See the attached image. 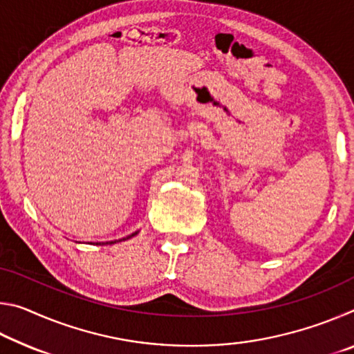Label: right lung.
Masks as SVG:
<instances>
[{
  "label": "right lung",
  "mask_w": 354,
  "mask_h": 354,
  "mask_svg": "<svg viewBox=\"0 0 354 354\" xmlns=\"http://www.w3.org/2000/svg\"><path fill=\"white\" fill-rule=\"evenodd\" d=\"M136 234H137V232H136ZM134 236V234H133ZM133 236H129V237H133ZM129 237H127V239H129ZM111 243H113V242H111Z\"/></svg>",
  "instance_id": "1"
}]
</instances>
